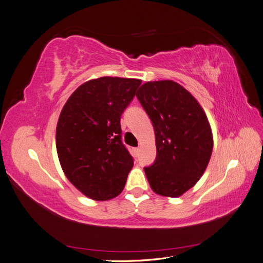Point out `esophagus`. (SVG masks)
Returning a JSON list of instances; mask_svg holds the SVG:
<instances>
[{
    "mask_svg": "<svg viewBox=\"0 0 263 263\" xmlns=\"http://www.w3.org/2000/svg\"><path fill=\"white\" fill-rule=\"evenodd\" d=\"M139 147H136V148H134V152H135V155L137 156L138 155V153H139Z\"/></svg>",
    "mask_w": 263,
    "mask_h": 263,
    "instance_id": "34e87169",
    "label": "esophagus"
}]
</instances>
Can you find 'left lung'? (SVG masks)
Returning <instances> with one entry per match:
<instances>
[{
    "label": "left lung",
    "mask_w": 263,
    "mask_h": 263,
    "mask_svg": "<svg viewBox=\"0 0 263 263\" xmlns=\"http://www.w3.org/2000/svg\"><path fill=\"white\" fill-rule=\"evenodd\" d=\"M136 97L152 120L156 159L144 167L155 193L177 197L193 187L210 162L213 137L205 112L172 80L146 82Z\"/></svg>",
    "instance_id": "obj_1"
}]
</instances>
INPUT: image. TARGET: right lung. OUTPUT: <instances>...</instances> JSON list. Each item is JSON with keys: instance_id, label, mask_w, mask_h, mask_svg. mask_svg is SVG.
Listing matches in <instances>:
<instances>
[{"instance_id": "add662e5", "label": "right lung", "mask_w": 263, "mask_h": 263, "mask_svg": "<svg viewBox=\"0 0 263 263\" xmlns=\"http://www.w3.org/2000/svg\"><path fill=\"white\" fill-rule=\"evenodd\" d=\"M142 80L102 77L70 96L57 125L55 145L68 180L96 201L124 190L134 158L121 140L120 117Z\"/></svg>"}]
</instances>
